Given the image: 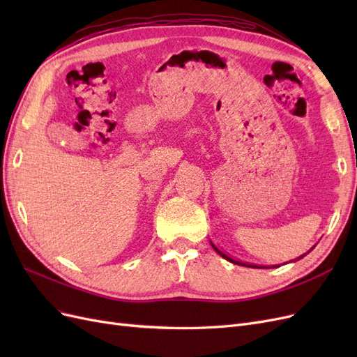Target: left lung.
<instances>
[{"label": "left lung", "instance_id": "8db88e82", "mask_svg": "<svg viewBox=\"0 0 357 357\" xmlns=\"http://www.w3.org/2000/svg\"><path fill=\"white\" fill-rule=\"evenodd\" d=\"M211 243V241H210ZM211 247L214 248V250L215 252H218L223 259H226V261H229V262H232V264H235V265H241V266H248V268H268V266H262V265H255V264H247V262H241V261H236V259H234V257H231V256H228V255H226V253H223L222 250H219V248L218 247H215L213 243H211ZM312 248H314V247H312ZM312 248H311V250H312ZM310 250V252H311ZM307 255V253H305ZM305 255H302V256H299V257H296L295 259V261L294 262H296V261H299V259H302V257H304ZM269 268H277L275 265L274 266H269Z\"/></svg>", "mask_w": 357, "mask_h": 357}]
</instances>
